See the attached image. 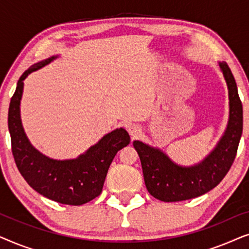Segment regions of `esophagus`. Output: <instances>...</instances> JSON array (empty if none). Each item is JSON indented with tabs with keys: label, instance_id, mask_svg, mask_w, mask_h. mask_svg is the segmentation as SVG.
Instances as JSON below:
<instances>
[{
	"label": "esophagus",
	"instance_id": "1",
	"mask_svg": "<svg viewBox=\"0 0 249 249\" xmlns=\"http://www.w3.org/2000/svg\"><path fill=\"white\" fill-rule=\"evenodd\" d=\"M128 132L131 137H136V136L141 134V127L137 124H130L128 127Z\"/></svg>",
	"mask_w": 249,
	"mask_h": 249
}]
</instances>
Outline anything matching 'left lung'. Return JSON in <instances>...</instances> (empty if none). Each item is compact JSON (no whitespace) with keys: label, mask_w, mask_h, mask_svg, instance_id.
I'll list each match as a JSON object with an SVG mask.
<instances>
[{"label":"left lung","mask_w":249,"mask_h":249,"mask_svg":"<svg viewBox=\"0 0 249 249\" xmlns=\"http://www.w3.org/2000/svg\"><path fill=\"white\" fill-rule=\"evenodd\" d=\"M229 90V121L215 148L198 164H176L161 149L135 141L146 188L162 202H180L210 192L222 181L236 159L243 134V104L236 80L226 62L219 63Z\"/></svg>","instance_id":"8db88e82"}]
</instances>
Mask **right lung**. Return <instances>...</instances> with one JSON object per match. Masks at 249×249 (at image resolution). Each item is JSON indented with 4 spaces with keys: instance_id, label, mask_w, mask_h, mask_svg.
Masks as SVG:
<instances>
[{
    "instance_id": "right-lung-1",
    "label": "right lung",
    "mask_w": 249,
    "mask_h": 249,
    "mask_svg": "<svg viewBox=\"0 0 249 249\" xmlns=\"http://www.w3.org/2000/svg\"><path fill=\"white\" fill-rule=\"evenodd\" d=\"M55 57L34 64L19 78L8 115L12 154L23 179L37 193L61 204L83 205L102 193L107 170L115 154L129 145L130 137L124 128L115 129L85 154L64 161L47 158L30 144L20 119L23 80L33 71L46 66Z\"/></svg>"
}]
</instances>
